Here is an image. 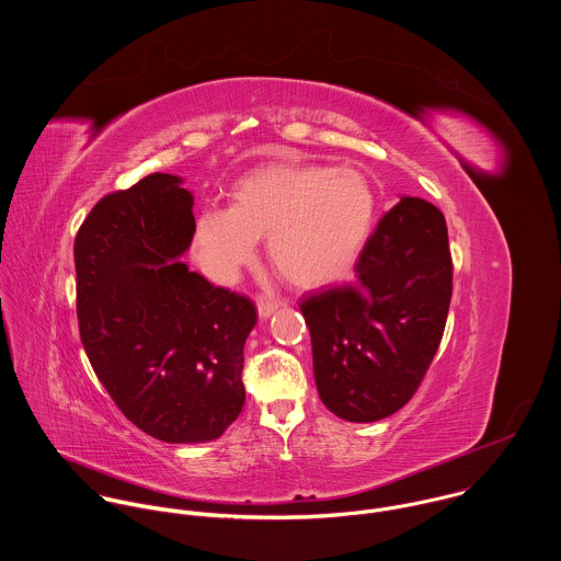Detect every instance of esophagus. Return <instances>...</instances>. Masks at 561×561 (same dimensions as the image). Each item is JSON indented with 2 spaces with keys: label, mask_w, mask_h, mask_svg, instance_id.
Masks as SVG:
<instances>
[{
  "label": "esophagus",
  "mask_w": 561,
  "mask_h": 561,
  "mask_svg": "<svg viewBox=\"0 0 561 561\" xmlns=\"http://www.w3.org/2000/svg\"><path fill=\"white\" fill-rule=\"evenodd\" d=\"M283 302L280 300H272V298H263V296H259L256 298V311H259V318H270L272 313H276V309L280 307Z\"/></svg>",
  "instance_id": "esophagus-1"
}]
</instances>
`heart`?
<instances>
[{"instance_id": "obj_1", "label": "heart", "mask_w": 561, "mask_h": 561, "mask_svg": "<svg viewBox=\"0 0 561 561\" xmlns=\"http://www.w3.org/2000/svg\"><path fill=\"white\" fill-rule=\"evenodd\" d=\"M229 209L207 207L194 220L192 245L203 272L231 283L265 238L270 263L298 287L343 278L371 238L378 198L354 168L267 163L229 187Z\"/></svg>"}]
</instances>
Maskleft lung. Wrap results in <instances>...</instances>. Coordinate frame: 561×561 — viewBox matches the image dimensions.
<instances>
[{"instance_id": "8db88e82", "label": "left lung", "mask_w": 561, "mask_h": 561, "mask_svg": "<svg viewBox=\"0 0 561 561\" xmlns=\"http://www.w3.org/2000/svg\"><path fill=\"white\" fill-rule=\"evenodd\" d=\"M445 216L403 196L356 261V278L302 300L323 405L352 423L380 421L419 389L451 302Z\"/></svg>"}]
</instances>
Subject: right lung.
Returning a JSON list of instances; mask_svg holds the SVG:
<instances>
[{"label":"right lung","instance_id":"obj_1","mask_svg":"<svg viewBox=\"0 0 561 561\" xmlns=\"http://www.w3.org/2000/svg\"><path fill=\"white\" fill-rule=\"evenodd\" d=\"M181 183L153 172L92 207L76 238L78 320L96 378L136 427L207 443L241 412L256 309L179 261L194 233Z\"/></svg>","mask_w":561,"mask_h":561}]
</instances>
